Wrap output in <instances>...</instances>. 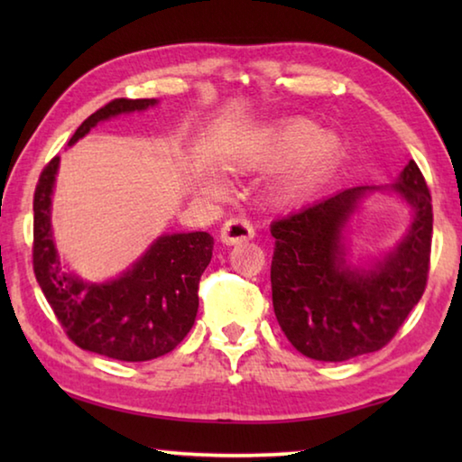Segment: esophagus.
Instances as JSON below:
<instances>
[{"instance_id": "34e87169", "label": "esophagus", "mask_w": 462, "mask_h": 462, "mask_svg": "<svg viewBox=\"0 0 462 462\" xmlns=\"http://www.w3.org/2000/svg\"><path fill=\"white\" fill-rule=\"evenodd\" d=\"M220 234L226 245H238V242L254 238V228L245 217H230L228 222H224Z\"/></svg>"}]
</instances>
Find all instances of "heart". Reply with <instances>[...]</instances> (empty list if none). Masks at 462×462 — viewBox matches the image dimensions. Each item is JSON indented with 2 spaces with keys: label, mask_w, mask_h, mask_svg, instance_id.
Masks as SVG:
<instances>
[{
  "label": "heart",
  "mask_w": 462,
  "mask_h": 462,
  "mask_svg": "<svg viewBox=\"0 0 462 462\" xmlns=\"http://www.w3.org/2000/svg\"><path fill=\"white\" fill-rule=\"evenodd\" d=\"M338 156V140L322 132L308 120H289L279 126L264 128L242 146L236 169L245 173L269 171L287 162L277 179L275 193L281 199H297L334 165Z\"/></svg>",
  "instance_id": "b5f03b06"
}]
</instances>
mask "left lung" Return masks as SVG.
<instances>
[{
	"label": "left lung",
	"mask_w": 462,
	"mask_h": 462,
	"mask_svg": "<svg viewBox=\"0 0 462 462\" xmlns=\"http://www.w3.org/2000/svg\"><path fill=\"white\" fill-rule=\"evenodd\" d=\"M374 187H350L271 224L273 308L287 340L316 361L381 350L424 295L432 250V195L416 162L391 185L413 208L400 246L371 271L344 267L342 228Z\"/></svg>",
	"instance_id": "left-lung-1"
}]
</instances>
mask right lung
<instances>
[{
  "label": "right lung",
  "instance_id": "1",
  "mask_svg": "<svg viewBox=\"0 0 462 462\" xmlns=\"http://www.w3.org/2000/svg\"><path fill=\"white\" fill-rule=\"evenodd\" d=\"M154 104L156 99H112L75 130L69 144L101 120ZM57 167L54 156L36 183L32 267L62 330L79 348L116 361H152L171 353L198 316L199 279L212 261L214 238L208 232L161 236L120 279L85 283L60 267L52 242L51 195Z\"/></svg>",
  "mask_w": 462,
  "mask_h": 462
}]
</instances>
